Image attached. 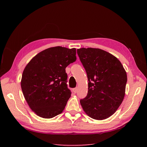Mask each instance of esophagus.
Returning <instances> with one entry per match:
<instances>
[{
    "mask_svg": "<svg viewBox=\"0 0 147 147\" xmlns=\"http://www.w3.org/2000/svg\"><path fill=\"white\" fill-rule=\"evenodd\" d=\"M77 90H78V88H74V89H73V92H74V93H77Z\"/></svg>",
    "mask_w": 147,
    "mask_h": 147,
    "instance_id": "1",
    "label": "esophagus"
}]
</instances>
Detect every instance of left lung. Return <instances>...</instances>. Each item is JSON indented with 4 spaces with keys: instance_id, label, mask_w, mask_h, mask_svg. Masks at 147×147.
<instances>
[{
    "instance_id": "left-lung-1",
    "label": "left lung",
    "mask_w": 147,
    "mask_h": 147,
    "mask_svg": "<svg viewBox=\"0 0 147 147\" xmlns=\"http://www.w3.org/2000/svg\"><path fill=\"white\" fill-rule=\"evenodd\" d=\"M77 54L88 79L86 96L80 100L89 117L102 120L116 112L125 95L127 75L120 61L98 48H82Z\"/></svg>"
}]
</instances>
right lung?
I'll return each mask as SVG.
<instances>
[{"mask_svg": "<svg viewBox=\"0 0 147 147\" xmlns=\"http://www.w3.org/2000/svg\"><path fill=\"white\" fill-rule=\"evenodd\" d=\"M76 59L75 48L55 47L39 53L26 66L22 91L38 116L51 118L63 112L71 95L65 68Z\"/></svg>", "mask_w": 147, "mask_h": 147, "instance_id": "1", "label": "right lung"}]
</instances>
